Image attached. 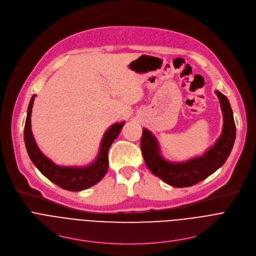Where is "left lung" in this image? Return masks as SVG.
I'll return each instance as SVG.
<instances>
[{
  "label": "left lung",
  "instance_id": "8db88e82",
  "mask_svg": "<svg viewBox=\"0 0 256 256\" xmlns=\"http://www.w3.org/2000/svg\"><path fill=\"white\" fill-rule=\"evenodd\" d=\"M220 100L223 112V130L204 155L184 162H169L160 153L159 144L155 136L144 128L140 138V150L149 170L174 188H188L206 179L216 171L228 159L236 138V126L233 112L228 98L220 91L214 92Z\"/></svg>",
  "mask_w": 256,
  "mask_h": 256
}]
</instances>
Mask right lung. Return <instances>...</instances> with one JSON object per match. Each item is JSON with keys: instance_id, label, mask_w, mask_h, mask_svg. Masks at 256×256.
<instances>
[{"instance_id": "right-lung-1", "label": "right lung", "mask_w": 256, "mask_h": 256, "mask_svg": "<svg viewBox=\"0 0 256 256\" xmlns=\"http://www.w3.org/2000/svg\"><path fill=\"white\" fill-rule=\"evenodd\" d=\"M35 96L36 95H33L29 102L24 126V142L32 163L48 179L66 190L80 192L95 186L104 177L108 170L107 154L109 147L118 136L122 126H124V122L114 124L106 130L101 142L98 157L94 162L83 167L58 166L42 153L33 138L30 118Z\"/></svg>"}]
</instances>
